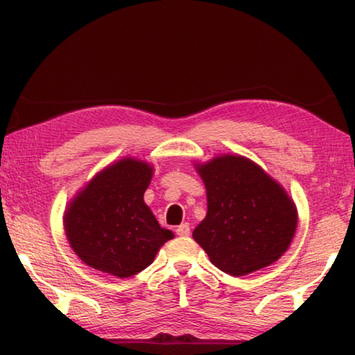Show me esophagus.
I'll return each mask as SVG.
<instances>
[{"mask_svg": "<svg viewBox=\"0 0 355 355\" xmlns=\"http://www.w3.org/2000/svg\"><path fill=\"white\" fill-rule=\"evenodd\" d=\"M175 232H177L178 236H188V234H189V225H188V223H182V225L177 227Z\"/></svg>", "mask_w": 355, "mask_h": 355, "instance_id": "obj_1", "label": "esophagus"}]
</instances>
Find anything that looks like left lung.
Instances as JSON below:
<instances>
[{
  "instance_id": "1",
  "label": "left lung",
  "mask_w": 355,
  "mask_h": 355,
  "mask_svg": "<svg viewBox=\"0 0 355 355\" xmlns=\"http://www.w3.org/2000/svg\"><path fill=\"white\" fill-rule=\"evenodd\" d=\"M207 214L193 238L222 272L243 277L277 262L297 228L296 204L261 166L239 154L194 164Z\"/></svg>"
}]
</instances>
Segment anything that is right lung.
<instances>
[{
	"instance_id": "1",
	"label": "right lung",
	"mask_w": 355,
	"mask_h": 355,
	"mask_svg": "<svg viewBox=\"0 0 355 355\" xmlns=\"http://www.w3.org/2000/svg\"><path fill=\"white\" fill-rule=\"evenodd\" d=\"M154 168L122 157L98 172L67 204L64 232L80 261L119 278L137 275L173 238L144 202Z\"/></svg>"
}]
</instances>
